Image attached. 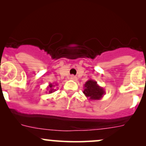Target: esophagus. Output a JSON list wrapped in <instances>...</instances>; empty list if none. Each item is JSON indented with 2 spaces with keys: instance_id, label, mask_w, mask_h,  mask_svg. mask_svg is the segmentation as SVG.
I'll list each match as a JSON object with an SVG mask.
<instances>
[{
  "instance_id": "34e87169",
  "label": "esophagus",
  "mask_w": 146,
  "mask_h": 146,
  "mask_svg": "<svg viewBox=\"0 0 146 146\" xmlns=\"http://www.w3.org/2000/svg\"><path fill=\"white\" fill-rule=\"evenodd\" d=\"M70 80H73V81H76L77 78L75 76H74V75H71V76L70 77Z\"/></svg>"
}]
</instances>
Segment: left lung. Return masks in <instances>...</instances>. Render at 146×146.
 <instances>
[{
  "instance_id": "8db88e82",
  "label": "left lung",
  "mask_w": 146,
  "mask_h": 146,
  "mask_svg": "<svg viewBox=\"0 0 146 146\" xmlns=\"http://www.w3.org/2000/svg\"><path fill=\"white\" fill-rule=\"evenodd\" d=\"M83 93L89 100H100L103 98L106 92L104 88L98 84L95 80L90 79L84 85Z\"/></svg>"
}]
</instances>
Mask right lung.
<instances>
[{
  "label": "right lung",
  "mask_w": 146,
  "mask_h": 146,
  "mask_svg": "<svg viewBox=\"0 0 146 146\" xmlns=\"http://www.w3.org/2000/svg\"><path fill=\"white\" fill-rule=\"evenodd\" d=\"M54 86H55V85L51 83L48 84V86H47V89L48 90V94H50V93H53L54 91H56V89L54 88Z\"/></svg>",
  "instance_id": "add662e5"
}]
</instances>
